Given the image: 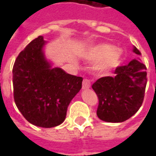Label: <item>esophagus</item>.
<instances>
[{
  "label": "esophagus",
  "mask_w": 156,
  "mask_h": 156,
  "mask_svg": "<svg viewBox=\"0 0 156 156\" xmlns=\"http://www.w3.org/2000/svg\"><path fill=\"white\" fill-rule=\"evenodd\" d=\"M91 87V82L88 78H84L83 81V89H87Z\"/></svg>",
  "instance_id": "1"
}]
</instances>
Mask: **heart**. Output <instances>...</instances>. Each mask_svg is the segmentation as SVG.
I'll return each instance as SVG.
<instances>
[{
    "instance_id": "1",
    "label": "heart",
    "mask_w": 156,
    "mask_h": 156,
    "mask_svg": "<svg viewBox=\"0 0 156 156\" xmlns=\"http://www.w3.org/2000/svg\"><path fill=\"white\" fill-rule=\"evenodd\" d=\"M115 51V48L108 45H101L98 46L94 50V53L99 57H108L104 63L105 68L108 67H116L119 63V52Z\"/></svg>"
}]
</instances>
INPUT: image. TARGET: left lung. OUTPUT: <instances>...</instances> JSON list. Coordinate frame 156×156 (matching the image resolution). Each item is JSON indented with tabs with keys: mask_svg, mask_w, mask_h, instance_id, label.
<instances>
[{
	"mask_svg": "<svg viewBox=\"0 0 156 156\" xmlns=\"http://www.w3.org/2000/svg\"><path fill=\"white\" fill-rule=\"evenodd\" d=\"M134 52H141L134 47ZM115 77L98 78L92 88L98 98L97 115L101 120L119 123L127 120L140 109L147 83L146 67L134 59L115 68Z\"/></svg>",
	"mask_w": 156,
	"mask_h": 156,
	"instance_id": "obj_1",
	"label": "left lung"
}]
</instances>
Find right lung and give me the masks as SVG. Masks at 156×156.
<instances>
[{"label":"right lung","instance_id":"obj_1","mask_svg":"<svg viewBox=\"0 0 156 156\" xmlns=\"http://www.w3.org/2000/svg\"><path fill=\"white\" fill-rule=\"evenodd\" d=\"M42 36L32 40L16 59L12 69L16 105L29 123L42 128L64 121L72 99L82 88V77L51 68L43 54Z\"/></svg>","mask_w":156,"mask_h":156}]
</instances>
